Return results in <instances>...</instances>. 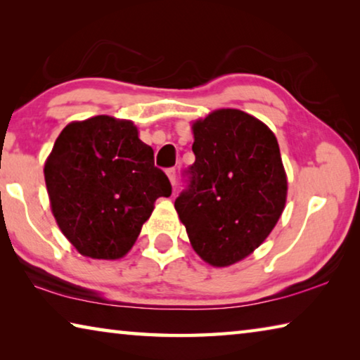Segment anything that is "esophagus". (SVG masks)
<instances>
[{
  "instance_id": "esophagus-1",
  "label": "esophagus",
  "mask_w": 360,
  "mask_h": 360,
  "mask_svg": "<svg viewBox=\"0 0 360 360\" xmlns=\"http://www.w3.org/2000/svg\"><path fill=\"white\" fill-rule=\"evenodd\" d=\"M167 174H168L169 181H172V184L174 186L176 184V168H168L167 169Z\"/></svg>"
}]
</instances>
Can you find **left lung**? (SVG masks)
Wrapping results in <instances>:
<instances>
[{
  "label": "left lung",
  "instance_id": "8db88e82",
  "mask_svg": "<svg viewBox=\"0 0 360 360\" xmlns=\"http://www.w3.org/2000/svg\"><path fill=\"white\" fill-rule=\"evenodd\" d=\"M195 162L174 208L200 257L212 266L245 259L284 210L288 179L276 136L240 109H219L192 125Z\"/></svg>",
  "mask_w": 360,
  "mask_h": 360
}]
</instances>
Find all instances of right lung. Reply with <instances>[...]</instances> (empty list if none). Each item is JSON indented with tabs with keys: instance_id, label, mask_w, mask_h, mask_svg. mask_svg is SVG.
I'll list each match as a JSON object with an SVG mask.
<instances>
[{
	"instance_id": "right-lung-1",
	"label": "right lung",
	"mask_w": 360,
	"mask_h": 360,
	"mask_svg": "<svg viewBox=\"0 0 360 360\" xmlns=\"http://www.w3.org/2000/svg\"><path fill=\"white\" fill-rule=\"evenodd\" d=\"M53 217L82 255L119 259L172 184L130 120L96 115L66 125L44 165Z\"/></svg>"
}]
</instances>
